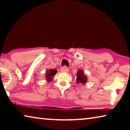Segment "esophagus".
<instances>
[{"mask_svg":"<svg viewBox=\"0 0 130 130\" xmlns=\"http://www.w3.org/2000/svg\"><path fill=\"white\" fill-rule=\"evenodd\" d=\"M68 68L67 67H66V66H64V67H63L61 68V72H67L68 71Z\"/></svg>","mask_w":130,"mask_h":130,"instance_id":"1","label":"esophagus"}]
</instances>
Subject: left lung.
<instances>
[{
	"instance_id": "obj_1",
	"label": "left lung",
	"mask_w": 130,
	"mask_h": 130,
	"mask_svg": "<svg viewBox=\"0 0 130 130\" xmlns=\"http://www.w3.org/2000/svg\"><path fill=\"white\" fill-rule=\"evenodd\" d=\"M87 78L85 76L82 70H79L77 72V76L76 78V83H82L83 84L87 82Z\"/></svg>"
}]
</instances>
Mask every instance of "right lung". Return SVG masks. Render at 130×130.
<instances>
[{
    "label": "right lung",
    "mask_w": 130,
    "mask_h": 130,
    "mask_svg": "<svg viewBox=\"0 0 130 130\" xmlns=\"http://www.w3.org/2000/svg\"><path fill=\"white\" fill-rule=\"evenodd\" d=\"M57 70L55 69H50L49 71H47V73L46 74V80L48 81V82H49L52 80V77L54 76L55 74H56L57 73Z\"/></svg>",
    "instance_id": "right-lung-1"
}]
</instances>
